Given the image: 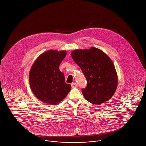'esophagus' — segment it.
Wrapping results in <instances>:
<instances>
[{
  "label": "esophagus",
  "instance_id": "obj_1",
  "mask_svg": "<svg viewBox=\"0 0 146 146\" xmlns=\"http://www.w3.org/2000/svg\"><path fill=\"white\" fill-rule=\"evenodd\" d=\"M71 86H72V88H76L78 87V85H77V84L76 83H73L71 84Z\"/></svg>",
  "mask_w": 146,
  "mask_h": 146
}]
</instances>
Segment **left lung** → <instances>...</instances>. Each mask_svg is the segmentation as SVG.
I'll return each mask as SVG.
<instances>
[{
    "label": "left lung",
    "mask_w": 146,
    "mask_h": 146,
    "mask_svg": "<svg viewBox=\"0 0 146 146\" xmlns=\"http://www.w3.org/2000/svg\"><path fill=\"white\" fill-rule=\"evenodd\" d=\"M71 56L86 79V87L82 89L85 98L94 104L110 99L116 90L118 77L109 57L95 48L76 50Z\"/></svg>",
    "instance_id": "obj_1"
}]
</instances>
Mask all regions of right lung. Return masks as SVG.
Segmentation results:
<instances>
[{"instance_id": "add662e5", "label": "right lung", "mask_w": 146, "mask_h": 146, "mask_svg": "<svg viewBox=\"0 0 146 146\" xmlns=\"http://www.w3.org/2000/svg\"><path fill=\"white\" fill-rule=\"evenodd\" d=\"M66 56V51L49 50L36 60L29 72V84L35 96L42 102L57 104L66 97L71 85L65 83L59 66Z\"/></svg>"}]
</instances>
